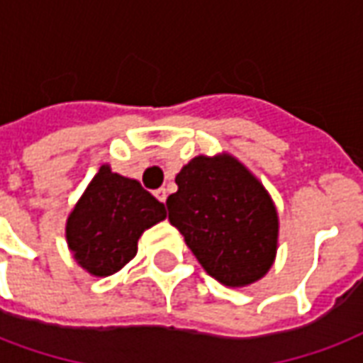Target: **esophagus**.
Listing matches in <instances>:
<instances>
[{
  "label": "esophagus",
  "instance_id": "esophagus-1",
  "mask_svg": "<svg viewBox=\"0 0 363 363\" xmlns=\"http://www.w3.org/2000/svg\"><path fill=\"white\" fill-rule=\"evenodd\" d=\"M154 194H155V198L160 200V202H165V200H167V190H165V189L155 190Z\"/></svg>",
  "mask_w": 363,
  "mask_h": 363
}]
</instances>
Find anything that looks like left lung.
I'll return each mask as SVG.
<instances>
[{
	"instance_id": "1",
	"label": "left lung",
	"mask_w": 363,
	"mask_h": 363,
	"mask_svg": "<svg viewBox=\"0 0 363 363\" xmlns=\"http://www.w3.org/2000/svg\"><path fill=\"white\" fill-rule=\"evenodd\" d=\"M167 198L179 229L208 275L240 289L267 275L279 248V213L262 181L235 155H196Z\"/></svg>"
}]
</instances>
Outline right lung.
<instances>
[{
  "label": "right lung",
  "mask_w": 363,
  "mask_h": 363,
  "mask_svg": "<svg viewBox=\"0 0 363 363\" xmlns=\"http://www.w3.org/2000/svg\"><path fill=\"white\" fill-rule=\"evenodd\" d=\"M167 217L142 184L101 165L67 217L72 257L94 277H109L136 256L138 238Z\"/></svg>",
  "instance_id": "add662e5"
}]
</instances>
